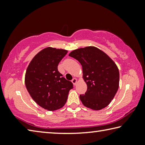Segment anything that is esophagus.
<instances>
[{"label":"esophagus","mask_w":145,"mask_h":145,"mask_svg":"<svg viewBox=\"0 0 145 145\" xmlns=\"http://www.w3.org/2000/svg\"><path fill=\"white\" fill-rule=\"evenodd\" d=\"M72 83L73 84V85H75L76 84H77V78H73V79L72 80Z\"/></svg>","instance_id":"1"}]
</instances>
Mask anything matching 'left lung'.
Returning a JSON list of instances; mask_svg holds the SVG:
<instances>
[{
    "instance_id": "1",
    "label": "left lung",
    "mask_w": 145,
    "mask_h": 145,
    "mask_svg": "<svg viewBox=\"0 0 145 145\" xmlns=\"http://www.w3.org/2000/svg\"><path fill=\"white\" fill-rule=\"evenodd\" d=\"M69 56L81 64L83 78L88 89L80 99L84 106L95 111L102 109L114 99L119 88L117 66L106 54L95 46L76 49Z\"/></svg>"
}]
</instances>
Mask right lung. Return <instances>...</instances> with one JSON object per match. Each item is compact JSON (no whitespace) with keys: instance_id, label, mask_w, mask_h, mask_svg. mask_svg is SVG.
I'll list each match as a JSON object with an SVG mask.
<instances>
[{"instance_id":"right-lung-1","label":"right lung","mask_w":145,"mask_h":145,"mask_svg":"<svg viewBox=\"0 0 145 145\" xmlns=\"http://www.w3.org/2000/svg\"><path fill=\"white\" fill-rule=\"evenodd\" d=\"M68 52L63 49L47 47L33 57L27 68L25 84L34 101L48 111L66 104L73 84L59 72L57 66Z\"/></svg>"}]
</instances>
